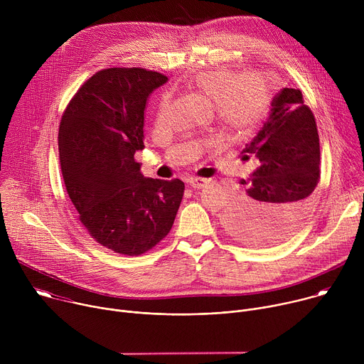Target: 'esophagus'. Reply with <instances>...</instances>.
<instances>
[{
	"label": "esophagus",
	"mask_w": 364,
	"mask_h": 364,
	"mask_svg": "<svg viewBox=\"0 0 364 364\" xmlns=\"http://www.w3.org/2000/svg\"><path fill=\"white\" fill-rule=\"evenodd\" d=\"M188 184H190L193 188H204L207 184H209V180H207V178L191 177V178L188 180Z\"/></svg>",
	"instance_id": "obj_1"
}]
</instances>
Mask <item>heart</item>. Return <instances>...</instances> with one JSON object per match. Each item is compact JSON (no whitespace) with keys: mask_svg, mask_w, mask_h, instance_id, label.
I'll return each instance as SVG.
<instances>
[{"mask_svg":"<svg viewBox=\"0 0 364 364\" xmlns=\"http://www.w3.org/2000/svg\"><path fill=\"white\" fill-rule=\"evenodd\" d=\"M190 87L213 102L218 122L233 132L246 134L261 122L271 105L272 85L261 72L218 69L197 75ZM170 95H164L157 112L161 122L170 105Z\"/></svg>","mask_w":364,"mask_h":364,"instance_id":"heart-1","label":"heart"}]
</instances>
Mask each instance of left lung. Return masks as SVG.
I'll list each match as a JSON object with an SVG mask.
<instances>
[{
    "mask_svg": "<svg viewBox=\"0 0 364 364\" xmlns=\"http://www.w3.org/2000/svg\"><path fill=\"white\" fill-rule=\"evenodd\" d=\"M259 167L225 213L223 225L250 245L285 239L308 212L309 196L320 178V138L316 118L304 105L299 89L284 87L271 102V112L242 151Z\"/></svg>",
    "mask_w": 364,
    "mask_h": 364,
    "instance_id": "obj_1",
    "label": "left lung"
}]
</instances>
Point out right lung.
Instances as JSON below:
<instances>
[{"instance_id": "right-lung-1", "label": "right lung", "mask_w": 364, "mask_h": 364, "mask_svg": "<svg viewBox=\"0 0 364 364\" xmlns=\"http://www.w3.org/2000/svg\"><path fill=\"white\" fill-rule=\"evenodd\" d=\"M167 80L138 68L100 70L73 96L59 128L62 174L82 225L127 256L168 235L184 194L181 180L146 178L134 159L144 148L146 99Z\"/></svg>"}]
</instances>
